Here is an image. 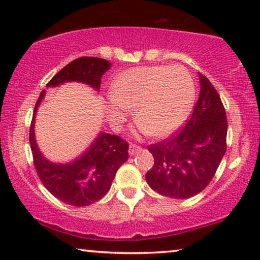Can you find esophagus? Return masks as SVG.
I'll use <instances>...</instances> for the list:
<instances>
[{
    "instance_id": "obj_1",
    "label": "esophagus",
    "mask_w": 260,
    "mask_h": 260,
    "mask_svg": "<svg viewBox=\"0 0 260 260\" xmlns=\"http://www.w3.org/2000/svg\"><path fill=\"white\" fill-rule=\"evenodd\" d=\"M142 150L141 145H137V144H131L129 147V154L130 155H136L137 152H140Z\"/></svg>"
}]
</instances>
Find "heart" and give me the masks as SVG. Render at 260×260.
<instances>
[{
	"instance_id": "heart-1",
	"label": "heart",
	"mask_w": 260,
	"mask_h": 260,
	"mask_svg": "<svg viewBox=\"0 0 260 260\" xmlns=\"http://www.w3.org/2000/svg\"><path fill=\"white\" fill-rule=\"evenodd\" d=\"M194 83L181 66H143L127 70L113 81L108 111L113 123L129 116L154 136L175 131L194 102Z\"/></svg>"
}]
</instances>
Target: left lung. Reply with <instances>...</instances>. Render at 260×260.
I'll return each instance as SVG.
<instances>
[{"mask_svg": "<svg viewBox=\"0 0 260 260\" xmlns=\"http://www.w3.org/2000/svg\"><path fill=\"white\" fill-rule=\"evenodd\" d=\"M199 76L200 95L186 125L148 147L155 163L145 180L158 194L173 199H188L204 190L226 152L225 108L211 81Z\"/></svg>", "mask_w": 260, "mask_h": 260, "instance_id": "8db88e82", "label": "left lung"}]
</instances>
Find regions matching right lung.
<instances>
[{
  "label": "right lung",
  "instance_id": "obj_1",
  "mask_svg": "<svg viewBox=\"0 0 260 260\" xmlns=\"http://www.w3.org/2000/svg\"><path fill=\"white\" fill-rule=\"evenodd\" d=\"M111 67L108 60L83 56L60 70L46 86L55 87L66 81H80L95 90L101 88L102 76ZM46 91H42L34 108L29 130V143L34 167L42 184L52 195L67 205L88 206L108 193L117 170L127 159L129 144L116 135L101 133L90 148L73 162H49L39 150L34 135L35 115Z\"/></svg>",
  "mask_w": 260,
  "mask_h": 260
}]
</instances>
